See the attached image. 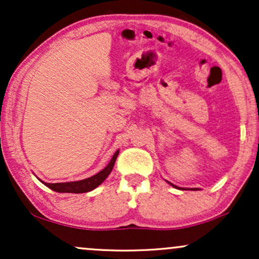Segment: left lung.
<instances>
[{
    "label": "left lung",
    "mask_w": 259,
    "mask_h": 259,
    "mask_svg": "<svg viewBox=\"0 0 259 259\" xmlns=\"http://www.w3.org/2000/svg\"><path fill=\"white\" fill-rule=\"evenodd\" d=\"M167 183H168V184H170V185H171V186H174V187H177V186H175V185H173V184H171V183H169V181H167Z\"/></svg>",
    "instance_id": "8db88e82"
}]
</instances>
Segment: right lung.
<instances>
[{
  "mask_svg": "<svg viewBox=\"0 0 259 259\" xmlns=\"http://www.w3.org/2000/svg\"><path fill=\"white\" fill-rule=\"evenodd\" d=\"M119 151H117L113 154L111 162L106 165L102 170L99 171L97 174L92 175L90 178L86 179L78 180V181H68V183H56V184H49L44 183L45 185L56 192H69V194H82V192H89L91 190L96 189L97 186L101 185L107 179L109 174H111L113 167H114L115 159H117Z\"/></svg>",
  "mask_w": 259,
  "mask_h": 259,
  "instance_id": "add662e5",
  "label": "right lung"
}]
</instances>
